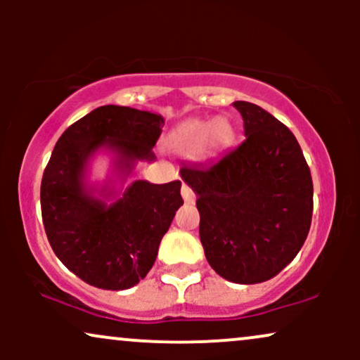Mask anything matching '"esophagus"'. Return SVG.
<instances>
[{
    "mask_svg": "<svg viewBox=\"0 0 360 360\" xmlns=\"http://www.w3.org/2000/svg\"><path fill=\"white\" fill-rule=\"evenodd\" d=\"M181 194H183L186 203H188V205H193L194 203V198H196V194H194L191 186L184 183L183 188H181Z\"/></svg>",
    "mask_w": 360,
    "mask_h": 360,
    "instance_id": "34e87169",
    "label": "esophagus"
}]
</instances>
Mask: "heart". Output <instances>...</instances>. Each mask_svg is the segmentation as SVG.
Here are the masks:
<instances>
[{
  "instance_id": "heart-1",
  "label": "heart",
  "mask_w": 360,
  "mask_h": 360,
  "mask_svg": "<svg viewBox=\"0 0 360 360\" xmlns=\"http://www.w3.org/2000/svg\"><path fill=\"white\" fill-rule=\"evenodd\" d=\"M233 137V127L226 118L191 120L184 123L174 135V143L183 152H198L206 143L213 147H221Z\"/></svg>"
}]
</instances>
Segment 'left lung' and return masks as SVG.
I'll list each match as a JSON object with an SVG mask.
<instances>
[{
  "instance_id": "1",
  "label": "left lung",
  "mask_w": 360,
  "mask_h": 360,
  "mask_svg": "<svg viewBox=\"0 0 360 360\" xmlns=\"http://www.w3.org/2000/svg\"><path fill=\"white\" fill-rule=\"evenodd\" d=\"M245 139L206 167H181L196 193L206 260L221 278L255 284L278 276L307 240L311 172L292 131L266 110L235 101Z\"/></svg>"
}]
</instances>
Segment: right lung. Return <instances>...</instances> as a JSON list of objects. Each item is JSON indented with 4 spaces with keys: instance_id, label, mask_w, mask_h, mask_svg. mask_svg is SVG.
<instances>
[{
    "instance_id": "1",
    "label": "right lung",
    "mask_w": 360,
    "mask_h": 360,
    "mask_svg": "<svg viewBox=\"0 0 360 360\" xmlns=\"http://www.w3.org/2000/svg\"><path fill=\"white\" fill-rule=\"evenodd\" d=\"M162 125L160 115L106 105L72 123L53 147L40 186L44 229L60 262L91 286L120 291L146 278L184 201L181 181H135L106 206L82 188L86 160L100 147L117 150L127 169L152 160Z\"/></svg>"
}]
</instances>
